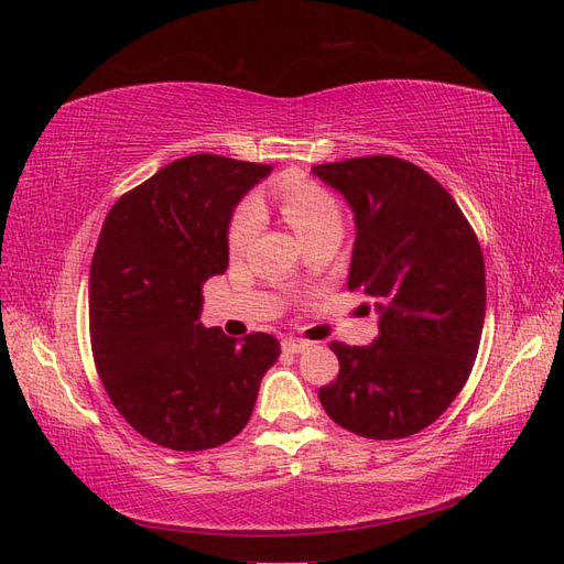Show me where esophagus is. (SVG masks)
<instances>
[{
    "label": "esophagus",
    "mask_w": 564,
    "mask_h": 564,
    "mask_svg": "<svg viewBox=\"0 0 564 564\" xmlns=\"http://www.w3.org/2000/svg\"><path fill=\"white\" fill-rule=\"evenodd\" d=\"M282 348H284V352L299 355V352H303V350H308L311 344H308V340H303V338H284V340H282Z\"/></svg>",
    "instance_id": "34e87169"
}]
</instances>
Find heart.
I'll return each mask as SVG.
<instances>
[{"instance_id": "heart-1", "label": "heart", "mask_w": 564, "mask_h": 564, "mask_svg": "<svg viewBox=\"0 0 564 564\" xmlns=\"http://www.w3.org/2000/svg\"><path fill=\"white\" fill-rule=\"evenodd\" d=\"M278 197L289 224L303 237L317 235L319 230L340 224V209L336 199L322 185L308 178L284 181L278 187ZM263 226V212L256 199H245L230 216L228 224V249L232 253L245 251L259 235Z\"/></svg>"}]
</instances>
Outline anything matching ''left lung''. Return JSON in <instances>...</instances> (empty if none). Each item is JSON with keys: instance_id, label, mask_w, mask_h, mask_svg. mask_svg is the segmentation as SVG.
I'll use <instances>...</instances> for the list:
<instances>
[{"instance_id": "left-lung-1", "label": "left lung", "mask_w": 564, "mask_h": 564, "mask_svg": "<svg viewBox=\"0 0 564 564\" xmlns=\"http://www.w3.org/2000/svg\"><path fill=\"white\" fill-rule=\"evenodd\" d=\"M355 214L348 289L377 299L371 346L332 340L338 377L317 390L334 423L369 440L409 437L466 386L485 324V259L454 197L421 166L369 155L313 166Z\"/></svg>"}]
</instances>
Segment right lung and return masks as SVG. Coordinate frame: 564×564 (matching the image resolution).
I'll use <instances>...</instances> for the list:
<instances>
[{
    "label": "right lung",
    "instance_id": "obj_1",
    "mask_svg": "<svg viewBox=\"0 0 564 564\" xmlns=\"http://www.w3.org/2000/svg\"><path fill=\"white\" fill-rule=\"evenodd\" d=\"M270 164L191 155L119 197L89 275L91 352L117 412L166 449L199 452L240 433L275 336L202 327V284L228 268L235 204Z\"/></svg>",
    "mask_w": 564,
    "mask_h": 564
}]
</instances>
